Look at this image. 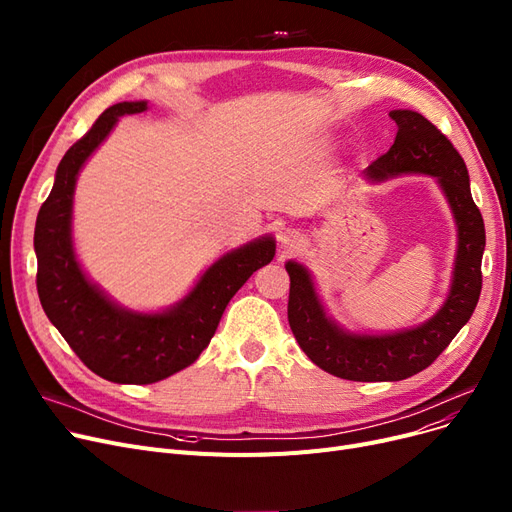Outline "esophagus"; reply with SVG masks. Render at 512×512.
Returning <instances> with one entry per match:
<instances>
[{
  "instance_id": "34e87169",
  "label": "esophagus",
  "mask_w": 512,
  "mask_h": 512,
  "mask_svg": "<svg viewBox=\"0 0 512 512\" xmlns=\"http://www.w3.org/2000/svg\"><path fill=\"white\" fill-rule=\"evenodd\" d=\"M301 245V234L294 232V230H286L282 236H280V247L284 251H292L297 249Z\"/></svg>"
}]
</instances>
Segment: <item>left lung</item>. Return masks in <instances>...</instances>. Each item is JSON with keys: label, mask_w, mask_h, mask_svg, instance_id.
Returning <instances> with one entry per match:
<instances>
[{"label": "left lung", "mask_w": 512, "mask_h": 512, "mask_svg": "<svg viewBox=\"0 0 512 512\" xmlns=\"http://www.w3.org/2000/svg\"><path fill=\"white\" fill-rule=\"evenodd\" d=\"M390 118L398 126L394 145L371 161L365 176L369 180L409 172L436 176L459 226V251L444 307L419 328L384 336L342 332L326 317L305 267L294 261L286 263L290 276L288 324L294 338L317 367L353 382H398L432 365L467 324L481 292L486 228L473 203L461 153L438 126L417 112L394 110Z\"/></svg>", "instance_id": "left-lung-1"}]
</instances>
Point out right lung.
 I'll return each mask as SVG.
<instances>
[{"instance_id":"add662e5","label":"right lung","mask_w":512,"mask_h":512,"mask_svg":"<svg viewBox=\"0 0 512 512\" xmlns=\"http://www.w3.org/2000/svg\"><path fill=\"white\" fill-rule=\"evenodd\" d=\"M145 110L147 101H122L107 107L62 157L35 226L37 292L45 315L76 357L99 378L139 386L166 380L195 363L238 288L276 253L272 238H259L224 255L201 276L186 299L155 315L116 307L85 278L70 236L76 176L120 116Z\"/></svg>"}]
</instances>
